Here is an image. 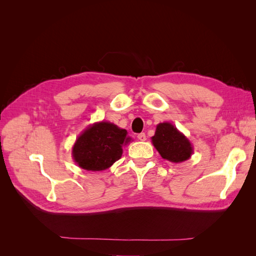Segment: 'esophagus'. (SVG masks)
I'll use <instances>...</instances> for the list:
<instances>
[{
	"mask_svg": "<svg viewBox=\"0 0 256 256\" xmlns=\"http://www.w3.org/2000/svg\"><path fill=\"white\" fill-rule=\"evenodd\" d=\"M138 140H140V141L144 142V141L146 140V134H145L144 132H142V134H138Z\"/></svg>",
	"mask_w": 256,
	"mask_h": 256,
	"instance_id": "34e87169",
	"label": "esophagus"
}]
</instances>
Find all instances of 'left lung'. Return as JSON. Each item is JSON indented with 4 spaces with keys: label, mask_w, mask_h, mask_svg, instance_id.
Here are the masks:
<instances>
[{
    "label": "left lung",
    "mask_w": 256,
    "mask_h": 256,
    "mask_svg": "<svg viewBox=\"0 0 256 256\" xmlns=\"http://www.w3.org/2000/svg\"><path fill=\"white\" fill-rule=\"evenodd\" d=\"M152 143L162 158L174 164L188 160L193 154V146L188 138L168 122L158 124Z\"/></svg>",
    "instance_id": "left-lung-1"
}]
</instances>
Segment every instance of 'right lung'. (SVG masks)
<instances>
[{
	"mask_svg": "<svg viewBox=\"0 0 256 256\" xmlns=\"http://www.w3.org/2000/svg\"><path fill=\"white\" fill-rule=\"evenodd\" d=\"M130 141L127 130L110 122H98L90 125L76 138L72 154L81 168L104 171L122 157V147Z\"/></svg>",
	"mask_w": 256,
	"mask_h": 256,
	"instance_id": "right-lung-1",
	"label": "right lung"
}]
</instances>
